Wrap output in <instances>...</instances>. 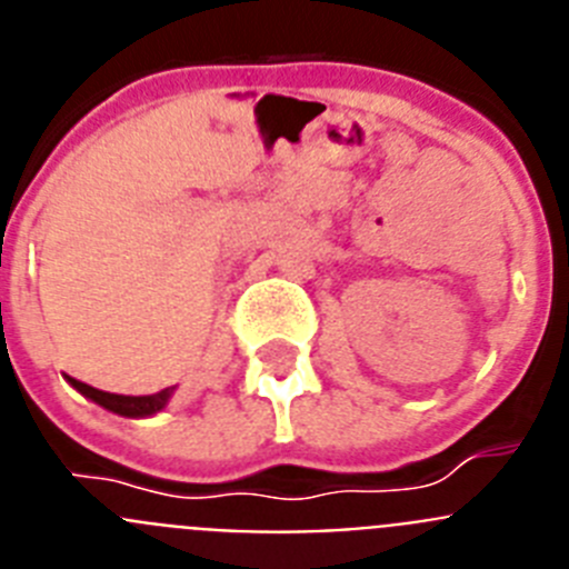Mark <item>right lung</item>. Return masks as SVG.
Here are the masks:
<instances>
[{"mask_svg": "<svg viewBox=\"0 0 569 569\" xmlns=\"http://www.w3.org/2000/svg\"><path fill=\"white\" fill-rule=\"evenodd\" d=\"M70 385L77 387L79 393L93 399L97 405H102L104 410L119 416H128V419H142V416H153L159 413L170 399V387L168 390H159L153 396H119V393H104V390H97V387L84 385L79 379H70Z\"/></svg>", "mask_w": 569, "mask_h": 569, "instance_id": "1", "label": "right lung"}]
</instances>
